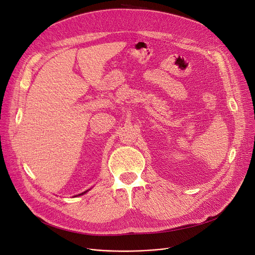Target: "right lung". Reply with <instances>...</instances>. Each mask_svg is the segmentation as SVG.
<instances>
[{"mask_svg":"<svg viewBox=\"0 0 255 255\" xmlns=\"http://www.w3.org/2000/svg\"><path fill=\"white\" fill-rule=\"evenodd\" d=\"M89 190H90V189H89ZM89 190H86V191H84V192H82V193H79V194H77V195H74L73 197H76V196H79V195H84V194H86Z\"/></svg>","mask_w":255,"mask_h":255,"instance_id":"add662e5","label":"right lung"}]
</instances>
